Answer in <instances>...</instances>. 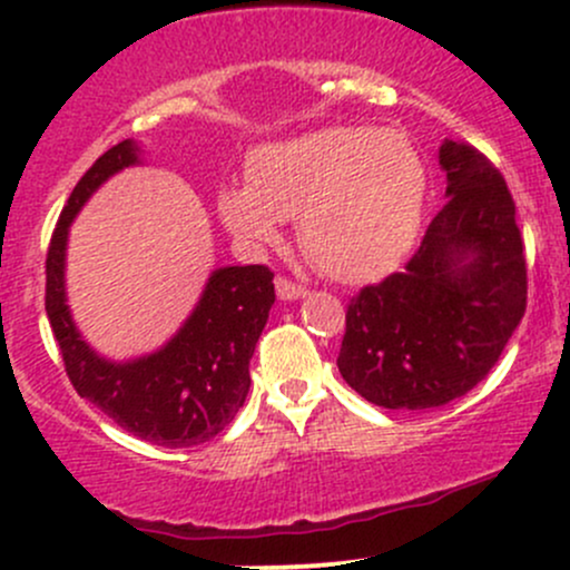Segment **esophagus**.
<instances>
[{"mask_svg":"<svg viewBox=\"0 0 570 570\" xmlns=\"http://www.w3.org/2000/svg\"><path fill=\"white\" fill-rule=\"evenodd\" d=\"M276 294H278V299H286V303H289V299L305 297L307 289H305V286L294 284V281H289V278L278 276V278H276Z\"/></svg>","mask_w":570,"mask_h":570,"instance_id":"esophagus-1","label":"esophagus"}]
</instances>
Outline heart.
<instances>
[{
    "instance_id": "1",
    "label": "heart",
    "mask_w": 570,
    "mask_h": 570,
    "mask_svg": "<svg viewBox=\"0 0 570 570\" xmlns=\"http://www.w3.org/2000/svg\"><path fill=\"white\" fill-rule=\"evenodd\" d=\"M429 168L402 130L330 126L267 144L248 160V187L219 193L235 238L271 246L297 219L299 246L343 284L391 273L421 233Z\"/></svg>"
}]
</instances>
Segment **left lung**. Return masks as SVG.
Here are the masks:
<instances>
[{
  "label": "left lung",
  "mask_w": 570,
  "mask_h": 570,
  "mask_svg": "<svg viewBox=\"0 0 570 570\" xmlns=\"http://www.w3.org/2000/svg\"><path fill=\"white\" fill-rule=\"evenodd\" d=\"M440 166L448 203L421 248L345 313L340 375L385 410L442 407L472 391L525 313V254L507 181L463 141L442 144Z\"/></svg>",
  "instance_id": "left-lung-1"
}]
</instances>
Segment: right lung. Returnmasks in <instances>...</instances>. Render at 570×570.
<instances>
[{"mask_svg":"<svg viewBox=\"0 0 570 570\" xmlns=\"http://www.w3.org/2000/svg\"><path fill=\"white\" fill-rule=\"evenodd\" d=\"M139 163V144L126 139L107 149L71 189L45 263V311L77 394L139 440L193 448L217 436L244 407L252 385L248 362L276 303L273 273L265 265L219 267L208 276L187 322L163 348L128 362L98 356L67 305L69 227L109 176Z\"/></svg>","mask_w":570,"mask_h":570,"instance_id":"obj_1","label":"right lung"}]
</instances>
